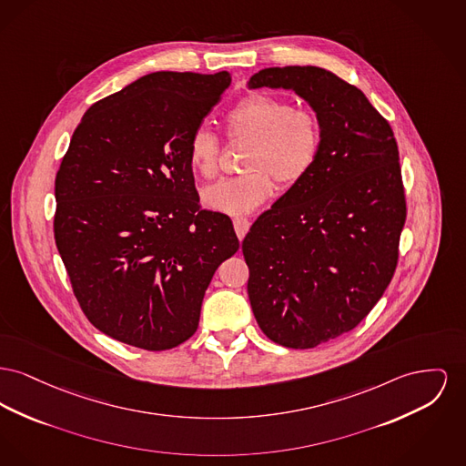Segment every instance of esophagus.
Masks as SVG:
<instances>
[{"label":"esophagus","instance_id":"1","mask_svg":"<svg viewBox=\"0 0 466 466\" xmlns=\"http://www.w3.org/2000/svg\"><path fill=\"white\" fill-rule=\"evenodd\" d=\"M232 223H234V228H236V234H238L239 241H243L248 230H249V225H251L249 219L245 218V217H236L232 219Z\"/></svg>","mask_w":466,"mask_h":466}]
</instances>
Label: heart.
<instances>
[{
    "label": "heart",
    "instance_id": "b5f03b06",
    "mask_svg": "<svg viewBox=\"0 0 466 466\" xmlns=\"http://www.w3.org/2000/svg\"><path fill=\"white\" fill-rule=\"evenodd\" d=\"M230 137L249 138L245 168L248 172L219 179L204 188L208 208L239 215L253 211L281 187H294L315 167L324 142L322 123L309 109H292L278 96L251 93L225 116ZM188 164L204 179L218 174L219 142L206 128L193 132L188 142Z\"/></svg>",
    "mask_w": 466,
    "mask_h": 466
}]
</instances>
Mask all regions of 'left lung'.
Wrapping results in <instances>:
<instances>
[{
  "label": "left lung",
  "instance_id": "8db88e82",
  "mask_svg": "<svg viewBox=\"0 0 466 466\" xmlns=\"http://www.w3.org/2000/svg\"><path fill=\"white\" fill-rule=\"evenodd\" d=\"M247 86L294 91L322 123L315 167L243 241L258 328L315 349L356 328L390 283L407 218L398 144L366 95L324 68H264Z\"/></svg>",
  "mask_w": 466,
  "mask_h": 466
}]
</instances>
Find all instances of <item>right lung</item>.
<instances>
[{"label":"right lung","mask_w":466,"mask_h":466,"mask_svg":"<svg viewBox=\"0 0 466 466\" xmlns=\"http://www.w3.org/2000/svg\"><path fill=\"white\" fill-rule=\"evenodd\" d=\"M230 74L153 72L86 110L56 176V247L87 320L144 350L198 326L228 217L200 211L188 142Z\"/></svg>","instance_id":"obj_1"}]
</instances>
